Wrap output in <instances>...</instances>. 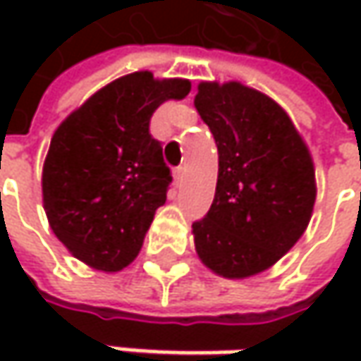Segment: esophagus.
Returning a JSON list of instances; mask_svg holds the SVG:
<instances>
[{"label":"esophagus","mask_w":361,"mask_h":361,"mask_svg":"<svg viewBox=\"0 0 361 361\" xmlns=\"http://www.w3.org/2000/svg\"><path fill=\"white\" fill-rule=\"evenodd\" d=\"M174 183H176V187L178 185H183V180H185V166H178V169H174Z\"/></svg>","instance_id":"obj_1"}]
</instances>
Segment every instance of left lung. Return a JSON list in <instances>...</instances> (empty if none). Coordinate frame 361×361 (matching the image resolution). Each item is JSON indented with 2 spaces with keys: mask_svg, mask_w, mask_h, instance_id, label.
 Wrapping results in <instances>:
<instances>
[{
  "mask_svg": "<svg viewBox=\"0 0 361 361\" xmlns=\"http://www.w3.org/2000/svg\"><path fill=\"white\" fill-rule=\"evenodd\" d=\"M195 108L219 150L215 199L192 223L195 247L216 275L245 279L269 269L307 229L312 154L283 108L239 82H201Z\"/></svg>",
  "mask_w": 361,
  "mask_h": 361,
  "instance_id": "8db88e82",
  "label": "left lung"
}]
</instances>
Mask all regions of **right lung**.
Segmentation results:
<instances>
[{
  "label": "right lung",
  "mask_w": 361,
  "mask_h": 361,
  "mask_svg": "<svg viewBox=\"0 0 361 361\" xmlns=\"http://www.w3.org/2000/svg\"><path fill=\"white\" fill-rule=\"evenodd\" d=\"M190 92L183 78L134 72L110 82L54 132L42 174L54 235L98 271L136 259L173 180L150 118L164 100Z\"/></svg>",
  "instance_id": "add662e5"
}]
</instances>
